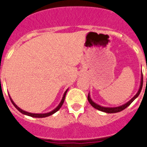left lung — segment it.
Wrapping results in <instances>:
<instances>
[{
	"label": "left lung",
	"mask_w": 147,
	"mask_h": 147,
	"mask_svg": "<svg viewBox=\"0 0 147 147\" xmlns=\"http://www.w3.org/2000/svg\"><path fill=\"white\" fill-rule=\"evenodd\" d=\"M147 68V67H146ZM142 83H143V76H142V79H141V85H140V88H139V91L138 93L136 94V95L133 97L130 100L129 102H127L126 104H124V105H121V106H119V107H114V108H105V107H102V106H100V105H97L96 103L93 102L92 100L90 99V95L88 94V97H87V99H88V102H90V104L92 105L94 108L97 109H98L100 111H102V112H105V113H118V112H120V111L123 110L124 109H126L127 106H129L131 105V103L135 100V99L139 95V94L141 92V90H142Z\"/></svg>",
	"instance_id": "left-lung-1"
}]
</instances>
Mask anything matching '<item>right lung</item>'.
<instances>
[{
	"label": "right lung",
	"mask_w": 147,
	"mask_h": 147,
	"mask_svg": "<svg viewBox=\"0 0 147 147\" xmlns=\"http://www.w3.org/2000/svg\"><path fill=\"white\" fill-rule=\"evenodd\" d=\"M67 90H66V91H65V93H64V96H63V98H62V100H61V103H60V105H58L57 107L54 110H53V111H52V112H50V113H44V114L30 113H27V112H26V111L22 110L21 109L19 108L17 105L15 104L14 102H13V101L11 100V98H10V97H9V98H10V100H11V103L13 104V105H14L15 107L18 110L20 111V113H23V114H25V115H27V116H30V117H38V118H42V117H49V116H51L52 114L55 113H56L57 111H58V110H59V109H61V106H62V105L64 104V99H65V95H66V93H67Z\"/></svg>",
	"instance_id": "right-lung-1"
}]
</instances>
